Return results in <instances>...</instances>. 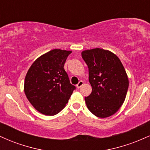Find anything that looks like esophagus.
<instances>
[{"label": "esophagus", "instance_id": "34e87169", "mask_svg": "<svg viewBox=\"0 0 150 150\" xmlns=\"http://www.w3.org/2000/svg\"><path fill=\"white\" fill-rule=\"evenodd\" d=\"M83 84H84V82L83 81H82V80H80V82H78V84H77V85H76V87H77V88H80L81 87H82V85H83Z\"/></svg>", "mask_w": 150, "mask_h": 150}]
</instances>
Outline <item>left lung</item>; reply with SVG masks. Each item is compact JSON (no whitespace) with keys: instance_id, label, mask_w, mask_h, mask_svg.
Segmentation results:
<instances>
[{"instance_id":"1","label":"left lung","mask_w":150,"mask_h":150,"mask_svg":"<svg viewBox=\"0 0 150 150\" xmlns=\"http://www.w3.org/2000/svg\"><path fill=\"white\" fill-rule=\"evenodd\" d=\"M89 68L92 93L85 98L89 111L99 118H107L124 102L129 82L121 61L116 54L99 48L82 51Z\"/></svg>"}]
</instances>
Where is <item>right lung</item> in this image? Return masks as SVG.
Masks as SVG:
<instances>
[{"label":"right lung","instance_id":"right-lung-1","mask_svg":"<svg viewBox=\"0 0 150 150\" xmlns=\"http://www.w3.org/2000/svg\"><path fill=\"white\" fill-rule=\"evenodd\" d=\"M71 53L67 50H51L37 58L27 71L24 84L25 95L42 114L53 116L59 113L75 89L63 68Z\"/></svg>","mask_w":150,"mask_h":150}]
</instances>
